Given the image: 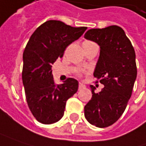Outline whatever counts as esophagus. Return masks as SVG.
<instances>
[{"label":"esophagus","mask_w":146,"mask_h":146,"mask_svg":"<svg viewBox=\"0 0 146 146\" xmlns=\"http://www.w3.org/2000/svg\"><path fill=\"white\" fill-rule=\"evenodd\" d=\"M85 87H86V86H85L84 84H82V83H80V84H79V90L84 89Z\"/></svg>","instance_id":"esophagus-1"}]
</instances>
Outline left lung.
I'll use <instances>...</instances> for the list:
<instances>
[{
    "mask_svg": "<svg viewBox=\"0 0 146 146\" xmlns=\"http://www.w3.org/2000/svg\"><path fill=\"white\" fill-rule=\"evenodd\" d=\"M84 37L100 46L94 77L104 85L85 106V117L93 125L104 128L119 120L126 108L137 76L135 52L124 30L118 26L90 29Z\"/></svg>",
    "mask_w": 146,
    "mask_h": 146,
    "instance_id": "1",
    "label": "left lung"
}]
</instances>
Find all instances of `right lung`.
<instances>
[{
	"mask_svg": "<svg viewBox=\"0 0 146 146\" xmlns=\"http://www.w3.org/2000/svg\"><path fill=\"white\" fill-rule=\"evenodd\" d=\"M86 29L85 26L72 27L60 21H47L34 31L26 45L22 82L28 106L42 124L50 125L60 120L66 100L78 90V80L74 78H68L56 86L51 66Z\"/></svg>",
	"mask_w": 146,
	"mask_h": 146,
	"instance_id": "obj_1",
	"label": "right lung"
}]
</instances>
